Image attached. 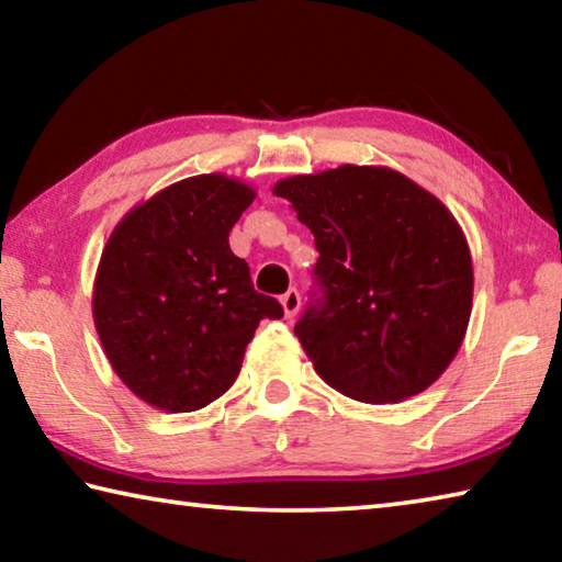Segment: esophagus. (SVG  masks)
Masks as SVG:
<instances>
[{
  "label": "esophagus",
  "mask_w": 562,
  "mask_h": 562,
  "mask_svg": "<svg viewBox=\"0 0 562 562\" xmlns=\"http://www.w3.org/2000/svg\"><path fill=\"white\" fill-rule=\"evenodd\" d=\"M282 310H284V317H288V319H292L294 315H297V312H300V304H302V297H300V292L297 290H288V292H284L282 294Z\"/></svg>",
  "instance_id": "34e87169"
}]
</instances>
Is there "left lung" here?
I'll list each match as a JSON object with an SVG mask.
<instances>
[{
    "instance_id": "8db88e82",
    "label": "left lung",
    "mask_w": 562,
    "mask_h": 562,
    "mask_svg": "<svg viewBox=\"0 0 562 562\" xmlns=\"http://www.w3.org/2000/svg\"><path fill=\"white\" fill-rule=\"evenodd\" d=\"M315 235V290L294 325L325 382L349 398L422 394L471 317L465 235L439 198L382 166H339L272 188Z\"/></svg>"
}]
</instances>
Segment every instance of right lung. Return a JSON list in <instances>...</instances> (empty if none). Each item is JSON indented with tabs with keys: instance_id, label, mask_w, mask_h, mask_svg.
<instances>
[{
	"instance_id": "add662e5",
	"label": "right lung",
	"mask_w": 562,
	"mask_h": 562,
	"mask_svg": "<svg viewBox=\"0 0 562 562\" xmlns=\"http://www.w3.org/2000/svg\"><path fill=\"white\" fill-rule=\"evenodd\" d=\"M252 201L240 180L193 176L113 227L93 282V322L113 372L146 404L183 414L215 402L240 374L260 319L282 317L227 243Z\"/></svg>"
}]
</instances>
